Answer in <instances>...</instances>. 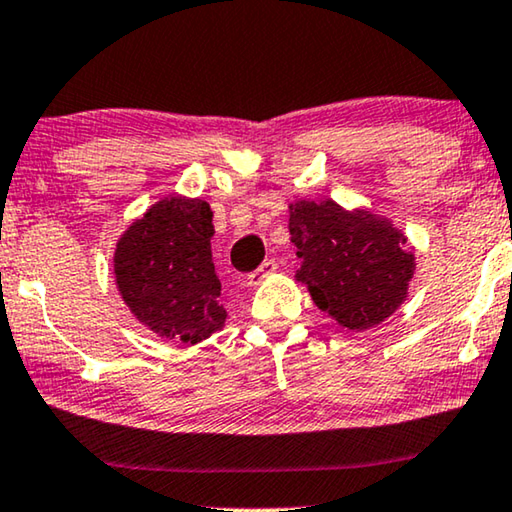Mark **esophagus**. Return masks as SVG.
<instances>
[{
	"label": "esophagus",
	"instance_id": "34e87169",
	"mask_svg": "<svg viewBox=\"0 0 512 512\" xmlns=\"http://www.w3.org/2000/svg\"><path fill=\"white\" fill-rule=\"evenodd\" d=\"M276 269H278L276 259H264L262 266H259L257 271H253V273H250V276H248V285H253V287L259 285V282H262V280L273 276V273H276Z\"/></svg>",
	"mask_w": 512,
	"mask_h": 512
}]
</instances>
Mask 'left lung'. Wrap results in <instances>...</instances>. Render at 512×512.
I'll return each mask as SVG.
<instances>
[{
	"label": "left lung",
	"mask_w": 512,
	"mask_h": 512,
	"mask_svg": "<svg viewBox=\"0 0 512 512\" xmlns=\"http://www.w3.org/2000/svg\"><path fill=\"white\" fill-rule=\"evenodd\" d=\"M289 234L301 257L296 278L345 329L384 322L407 296L414 255L388 220L333 200H301L289 207Z\"/></svg>",
	"instance_id": "obj_1"
}]
</instances>
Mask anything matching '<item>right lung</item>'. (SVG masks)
I'll use <instances>...</instances> for the list:
<instances>
[{"mask_svg":"<svg viewBox=\"0 0 512 512\" xmlns=\"http://www.w3.org/2000/svg\"><path fill=\"white\" fill-rule=\"evenodd\" d=\"M211 218L207 202L177 195L154 204L117 243L114 276L121 299L163 338L195 345L225 326Z\"/></svg>","mask_w":512,"mask_h":512,"instance_id":"obj_1","label":"right lung"}]
</instances>
